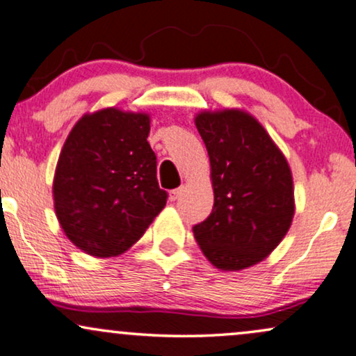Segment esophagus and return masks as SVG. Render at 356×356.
Returning a JSON list of instances; mask_svg holds the SVG:
<instances>
[{
  "label": "esophagus",
  "mask_w": 356,
  "mask_h": 356,
  "mask_svg": "<svg viewBox=\"0 0 356 356\" xmlns=\"http://www.w3.org/2000/svg\"><path fill=\"white\" fill-rule=\"evenodd\" d=\"M184 192V187H179V189H174L169 192V199L170 200H177L179 197H181V194Z\"/></svg>",
  "instance_id": "1"
}]
</instances>
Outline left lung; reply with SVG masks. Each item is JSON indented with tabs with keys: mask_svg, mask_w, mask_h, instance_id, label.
<instances>
[{
	"mask_svg": "<svg viewBox=\"0 0 356 356\" xmlns=\"http://www.w3.org/2000/svg\"><path fill=\"white\" fill-rule=\"evenodd\" d=\"M195 126L211 161L213 207L194 225V237L213 267H252L275 250L292 225V170L262 124L245 111H202Z\"/></svg>",
	"mask_w": 356,
	"mask_h": 356,
	"instance_id": "left-lung-1",
	"label": "left lung"
}]
</instances>
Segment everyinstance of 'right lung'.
<instances>
[{
  "label": "right lung",
  "instance_id": "1",
  "mask_svg": "<svg viewBox=\"0 0 356 356\" xmlns=\"http://www.w3.org/2000/svg\"><path fill=\"white\" fill-rule=\"evenodd\" d=\"M149 131V114L106 108L84 114L67 136L54 172V211L86 254H124L165 207Z\"/></svg>",
  "mask_w": 356,
  "mask_h": 356
}]
</instances>
